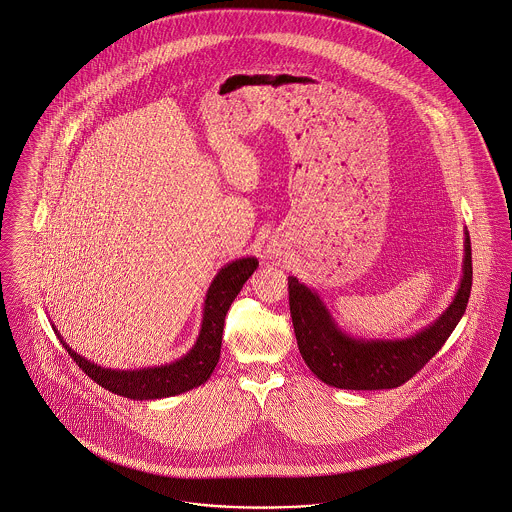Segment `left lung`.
I'll list each match as a JSON object with an SVG mask.
<instances>
[{
  "label": "left lung",
  "instance_id": "1",
  "mask_svg": "<svg viewBox=\"0 0 512 512\" xmlns=\"http://www.w3.org/2000/svg\"><path fill=\"white\" fill-rule=\"evenodd\" d=\"M288 290L297 347L318 380L340 390H391L413 378L463 318L472 290L470 236L464 230L463 278L451 305L407 338H355L341 330L313 288L288 276Z\"/></svg>",
  "mask_w": 512,
  "mask_h": 512
}]
</instances>
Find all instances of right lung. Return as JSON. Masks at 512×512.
<instances>
[{
    "mask_svg": "<svg viewBox=\"0 0 512 512\" xmlns=\"http://www.w3.org/2000/svg\"><path fill=\"white\" fill-rule=\"evenodd\" d=\"M257 267L259 261L255 257H242L220 268L205 295L203 320L194 347L184 357L172 361L169 365L147 366L136 370L105 368L78 355L69 347V343L61 338L57 328L53 324L51 326L63 347L76 361V365L101 388L134 401H151L180 395L184 391L194 390L197 386L205 384L211 378L220 359L224 317L236 295L244 288L247 278L257 270Z\"/></svg>",
    "mask_w": 512,
    "mask_h": 512,
    "instance_id": "right-lung-1",
    "label": "right lung"
}]
</instances>
